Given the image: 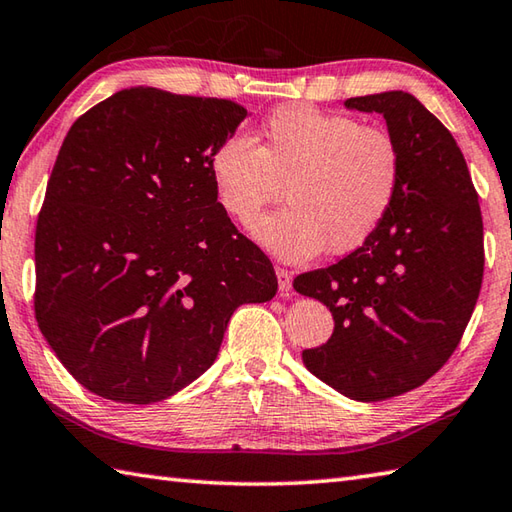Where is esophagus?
Wrapping results in <instances>:
<instances>
[{
	"mask_svg": "<svg viewBox=\"0 0 512 512\" xmlns=\"http://www.w3.org/2000/svg\"><path fill=\"white\" fill-rule=\"evenodd\" d=\"M275 275H277V284H280V295H284V297L291 295V291H293V277H291V273H288L286 268L277 266L275 268Z\"/></svg>",
	"mask_w": 512,
	"mask_h": 512,
	"instance_id": "1",
	"label": "esophagus"
}]
</instances>
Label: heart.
Here are the masks:
<instances>
[{"label": "heart", "mask_w": 512, "mask_h": 512, "mask_svg": "<svg viewBox=\"0 0 512 512\" xmlns=\"http://www.w3.org/2000/svg\"><path fill=\"white\" fill-rule=\"evenodd\" d=\"M401 150L383 127L288 105L262 123V147L230 134L210 156L217 201L241 226L282 197L291 206L264 217L253 237L284 262H306L329 246L353 253L376 235L401 190Z\"/></svg>", "instance_id": "obj_1"}]
</instances>
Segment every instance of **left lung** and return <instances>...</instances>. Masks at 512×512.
Returning <instances> with one entry per match:
<instances>
[{
    "label": "left lung",
    "instance_id": "obj_1",
    "mask_svg": "<svg viewBox=\"0 0 512 512\" xmlns=\"http://www.w3.org/2000/svg\"><path fill=\"white\" fill-rule=\"evenodd\" d=\"M376 111L401 150V190L365 246L297 275L333 315L327 345L304 349L313 376L371 403L421 387L461 342L483 277L479 197L457 141L405 91L345 100Z\"/></svg>",
    "mask_w": 512,
    "mask_h": 512
}]
</instances>
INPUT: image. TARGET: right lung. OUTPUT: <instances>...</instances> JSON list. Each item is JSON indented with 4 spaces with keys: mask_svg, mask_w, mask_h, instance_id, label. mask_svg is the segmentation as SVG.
Segmentation results:
<instances>
[{
    "mask_svg": "<svg viewBox=\"0 0 512 512\" xmlns=\"http://www.w3.org/2000/svg\"><path fill=\"white\" fill-rule=\"evenodd\" d=\"M248 111L123 89L71 125L35 228V320L82 387L150 405L215 362L230 315L277 293L221 210L210 156Z\"/></svg>",
    "mask_w": 512,
    "mask_h": 512,
    "instance_id": "obj_1",
    "label": "right lung"
}]
</instances>
